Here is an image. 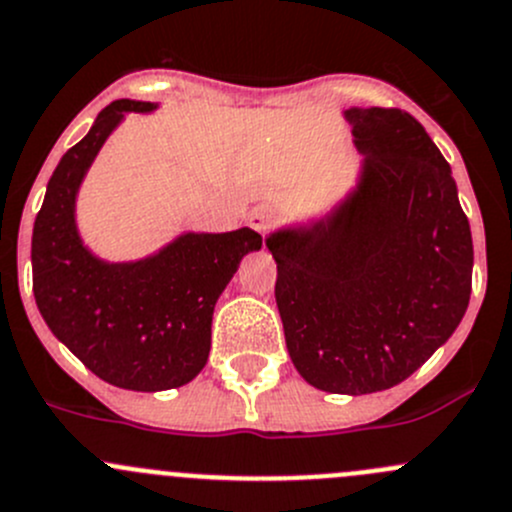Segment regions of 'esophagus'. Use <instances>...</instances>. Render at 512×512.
<instances>
[{"mask_svg": "<svg viewBox=\"0 0 512 512\" xmlns=\"http://www.w3.org/2000/svg\"><path fill=\"white\" fill-rule=\"evenodd\" d=\"M247 225H250L255 232H260V235H267V230L272 227V215L265 210V207H255V210L247 215Z\"/></svg>", "mask_w": 512, "mask_h": 512, "instance_id": "34e87169", "label": "esophagus"}]
</instances>
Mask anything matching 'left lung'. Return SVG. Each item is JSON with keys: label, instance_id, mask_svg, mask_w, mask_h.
Masks as SVG:
<instances>
[{"label": "left lung", "instance_id": "left-lung-1", "mask_svg": "<svg viewBox=\"0 0 512 512\" xmlns=\"http://www.w3.org/2000/svg\"><path fill=\"white\" fill-rule=\"evenodd\" d=\"M362 155L345 200L265 240L292 365L312 388L380 393L408 380L463 320L473 235L453 172L403 109L350 107Z\"/></svg>", "mask_w": 512, "mask_h": 512}]
</instances>
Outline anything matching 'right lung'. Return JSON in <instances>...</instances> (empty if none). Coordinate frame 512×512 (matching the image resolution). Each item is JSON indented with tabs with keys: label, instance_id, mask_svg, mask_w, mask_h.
Returning a JSON list of instances; mask_svg holds the SVG:
<instances>
[{
	"label": "right lung",
	"instance_id": "right-lung-1",
	"mask_svg": "<svg viewBox=\"0 0 512 512\" xmlns=\"http://www.w3.org/2000/svg\"><path fill=\"white\" fill-rule=\"evenodd\" d=\"M160 104L117 99L52 172L32 232L34 300L49 330L114 388H182L210 355L212 312L240 260L260 250L250 227L182 232L155 255L107 262L77 230V195L107 137L127 112Z\"/></svg>",
	"mask_w": 512,
	"mask_h": 512
}]
</instances>
